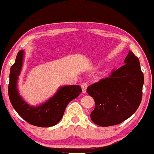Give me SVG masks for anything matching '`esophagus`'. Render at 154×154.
<instances>
[{"mask_svg": "<svg viewBox=\"0 0 154 154\" xmlns=\"http://www.w3.org/2000/svg\"><path fill=\"white\" fill-rule=\"evenodd\" d=\"M81 87H82V91L83 94L86 93V91H87V88H88L87 83H85V82L82 83V85H81Z\"/></svg>", "mask_w": 154, "mask_h": 154, "instance_id": "esophagus-1", "label": "esophagus"}]
</instances>
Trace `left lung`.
<instances>
[{
    "label": "left lung",
    "mask_w": 154,
    "mask_h": 154,
    "mask_svg": "<svg viewBox=\"0 0 154 154\" xmlns=\"http://www.w3.org/2000/svg\"><path fill=\"white\" fill-rule=\"evenodd\" d=\"M125 64L88 88L87 93L95 100L91 118L101 127L116 125L130 117L142 99L144 76L139 59L129 51Z\"/></svg>",
    "instance_id": "8db88e82"
}]
</instances>
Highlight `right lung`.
I'll return each mask as SVG.
<instances>
[{
	"mask_svg": "<svg viewBox=\"0 0 154 154\" xmlns=\"http://www.w3.org/2000/svg\"><path fill=\"white\" fill-rule=\"evenodd\" d=\"M24 53V50L19 51L14 64L11 67L8 85V96L11 103L19 115L28 123L40 128L54 126L63 117L68 103L82 93V88L75 85L61 86L46 101L35 106L29 105L23 99L17 88Z\"/></svg>",
	"mask_w": 154,
	"mask_h": 154,
	"instance_id": "add662e5",
	"label": "right lung"
}]
</instances>
